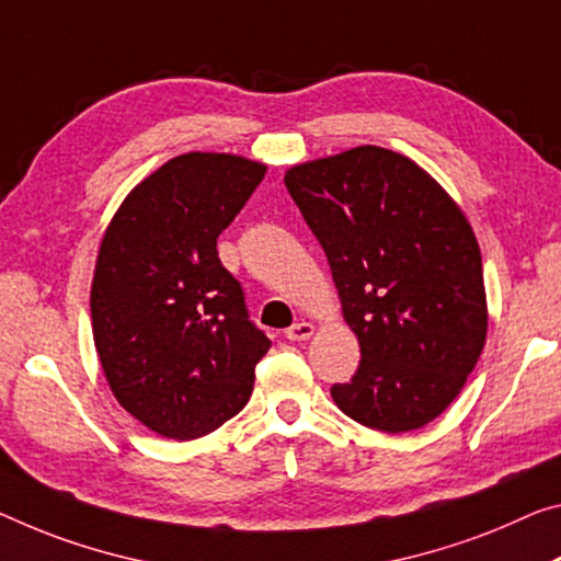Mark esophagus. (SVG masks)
Instances as JSON below:
<instances>
[{"label":"esophagus","mask_w":561,"mask_h":561,"mask_svg":"<svg viewBox=\"0 0 561 561\" xmlns=\"http://www.w3.org/2000/svg\"><path fill=\"white\" fill-rule=\"evenodd\" d=\"M312 334H314V324L312 322H297V324H291L287 332H284V336H287L289 342H305Z\"/></svg>","instance_id":"34e87169"}]
</instances>
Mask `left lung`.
Segmentation results:
<instances>
[{
  "instance_id": "1",
  "label": "left lung",
  "mask_w": 561,
  "mask_h": 561,
  "mask_svg": "<svg viewBox=\"0 0 561 561\" xmlns=\"http://www.w3.org/2000/svg\"><path fill=\"white\" fill-rule=\"evenodd\" d=\"M284 184L322 244L362 362L334 404L387 434L420 430L455 402L486 342L474 229L430 172L362 145L309 159Z\"/></svg>"
}]
</instances>
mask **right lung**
I'll list each match as a JSON object with an SVG mask.
<instances>
[{
	"instance_id": "add662e5",
	"label": "right lung",
	"mask_w": 561,
	"mask_h": 561,
	"mask_svg": "<svg viewBox=\"0 0 561 561\" xmlns=\"http://www.w3.org/2000/svg\"><path fill=\"white\" fill-rule=\"evenodd\" d=\"M264 174L239 154H180L104 229L89 295L94 346L114 399L159 437H204L252 397L272 342L247 319L217 237Z\"/></svg>"
}]
</instances>
